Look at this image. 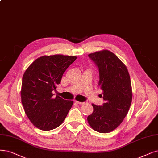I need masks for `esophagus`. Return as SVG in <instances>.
Segmentation results:
<instances>
[{"label":"esophagus","mask_w":158,"mask_h":158,"mask_svg":"<svg viewBox=\"0 0 158 158\" xmlns=\"http://www.w3.org/2000/svg\"><path fill=\"white\" fill-rule=\"evenodd\" d=\"M76 102H77V103L78 104H80V105L84 104H85V102H79V101H76Z\"/></svg>","instance_id":"34e87169"}]
</instances>
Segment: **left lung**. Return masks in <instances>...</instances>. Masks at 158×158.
I'll use <instances>...</instances> for the list:
<instances>
[{
    "mask_svg": "<svg viewBox=\"0 0 158 158\" xmlns=\"http://www.w3.org/2000/svg\"><path fill=\"white\" fill-rule=\"evenodd\" d=\"M88 56L98 69V86L104 103L92 104L93 112L87 117V121L95 131L108 133L121 124L130 109L132 100L130 74L123 63L108 50Z\"/></svg>",
    "mask_w": 158,
    "mask_h": 158,
    "instance_id": "8db88e82",
    "label": "left lung"
}]
</instances>
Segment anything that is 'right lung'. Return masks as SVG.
Wrapping results in <instances>:
<instances>
[{"label":"right lung","mask_w":158,"mask_h":158,"mask_svg":"<svg viewBox=\"0 0 158 158\" xmlns=\"http://www.w3.org/2000/svg\"><path fill=\"white\" fill-rule=\"evenodd\" d=\"M77 59L76 56L56 54L35 60L24 72L21 86V102L28 118L35 127L44 131L58 127L73 104L53 91L60 84L63 74Z\"/></svg>","instance_id":"add662e5"}]
</instances>
